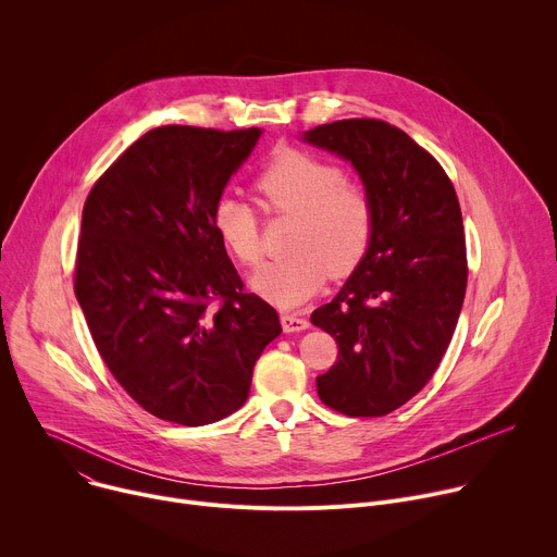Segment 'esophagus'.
Wrapping results in <instances>:
<instances>
[{"label": "esophagus", "instance_id": "1", "mask_svg": "<svg viewBox=\"0 0 557 557\" xmlns=\"http://www.w3.org/2000/svg\"><path fill=\"white\" fill-rule=\"evenodd\" d=\"M280 322H282L284 333H299V331H306V329H308V320H306V317H299V314H295V312H282Z\"/></svg>", "mask_w": 557, "mask_h": 557}]
</instances>
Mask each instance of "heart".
<instances>
[{
    "label": "heart",
    "instance_id": "heart-1",
    "mask_svg": "<svg viewBox=\"0 0 557 557\" xmlns=\"http://www.w3.org/2000/svg\"><path fill=\"white\" fill-rule=\"evenodd\" d=\"M253 189L267 211L295 218L286 258L262 267L251 286L280 308H295L329 277L350 275L366 258L376 226L372 194L326 158L297 147L277 149L256 174ZM211 224L243 267L262 262L258 209L235 196L213 205Z\"/></svg>",
    "mask_w": 557,
    "mask_h": 557
}]
</instances>
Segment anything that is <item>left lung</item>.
<instances>
[{
    "label": "left lung",
    "mask_w": 557,
    "mask_h": 557,
    "mask_svg": "<svg viewBox=\"0 0 557 557\" xmlns=\"http://www.w3.org/2000/svg\"><path fill=\"white\" fill-rule=\"evenodd\" d=\"M304 140L350 161L376 209L363 262L310 314L339 348L317 392L346 417H385L425 387L451 342L467 288L460 205L436 158L385 121L344 119Z\"/></svg>",
    "instance_id": "8db88e82"
}]
</instances>
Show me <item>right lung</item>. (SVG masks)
<instances>
[{
	"instance_id": "add662e5",
	"label": "right lung",
	"mask_w": 557,
	"mask_h": 557,
	"mask_svg": "<svg viewBox=\"0 0 557 557\" xmlns=\"http://www.w3.org/2000/svg\"><path fill=\"white\" fill-rule=\"evenodd\" d=\"M260 134L149 129L84 205L74 295L114 379L163 421L198 428L240 410L258 357L282 333L277 310L245 290L211 224Z\"/></svg>"
}]
</instances>
